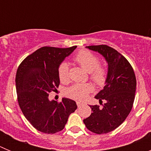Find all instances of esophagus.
<instances>
[{
  "label": "esophagus",
  "instance_id": "esophagus-1",
  "mask_svg": "<svg viewBox=\"0 0 151 151\" xmlns=\"http://www.w3.org/2000/svg\"><path fill=\"white\" fill-rule=\"evenodd\" d=\"M76 104H77V106H78V107H80V106H82V105H83V103L81 102V101H77Z\"/></svg>",
  "mask_w": 151,
  "mask_h": 151
}]
</instances>
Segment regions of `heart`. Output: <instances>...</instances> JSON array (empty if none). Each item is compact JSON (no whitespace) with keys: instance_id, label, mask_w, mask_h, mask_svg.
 <instances>
[{"instance_id":"obj_1","label":"heart","mask_w":151,"mask_h":151,"mask_svg":"<svg viewBox=\"0 0 151 151\" xmlns=\"http://www.w3.org/2000/svg\"><path fill=\"white\" fill-rule=\"evenodd\" d=\"M79 66L90 73V77L97 85H103L106 80V72L102 66H99V59L94 54L87 50L80 51L75 58ZM58 76L63 83L69 81V66L66 63L60 64L58 69ZM92 86L89 84L76 83L66 91L68 97L75 100H83L92 91Z\"/></svg>"}]
</instances>
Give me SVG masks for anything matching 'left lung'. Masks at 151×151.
<instances>
[{
  "label": "left lung",
  "mask_w": 151,
  "mask_h": 151,
  "mask_svg": "<svg viewBox=\"0 0 151 151\" xmlns=\"http://www.w3.org/2000/svg\"><path fill=\"white\" fill-rule=\"evenodd\" d=\"M99 53L107 63V74L104 88L95 96L99 102L105 101L103 108L94 105L90 116L83 120L88 130L106 134L119 127L132 110L136 90L134 70L125 57L107 45L85 47Z\"/></svg>",
  "instance_id": "left-lung-1"
}]
</instances>
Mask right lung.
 I'll return each mask as SVG.
<instances>
[{
	"instance_id": "right-lung-1",
	"label": "right lung",
	"mask_w": 151,
	"mask_h": 151,
	"mask_svg": "<svg viewBox=\"0 0 151 151\" xmlns=\"http://www.w3.org/2000/svg\"><path fill=\"white\" fill-rule=\"evenodd\" d=\"M76 47H43L28 56L17 69L19 105L27 120L41 132L54 134L63 130L69 115L77 109L76 101L66 97L60 103L48 98L49 93L59 86L60 64Z\"/></svg>"
}]
</instances>
